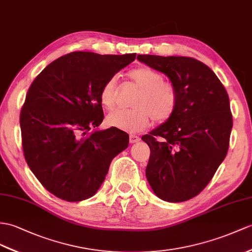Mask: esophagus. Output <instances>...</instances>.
Instances as JSON below:
<instances>
[{"label":"esophagus","mask_w":252,"mask_h":252,"mask_svg":"<svg viewBox=\"0 0 252 252\" xmlns=\"http://www.w3.org/2000/svg\"><path fill=\"white\" fill-rule=\"evenodd\" d=\"M139 141H140V138L138 136H134V134H130L129 136V142L131 144L137 143V142H139Z\"/></svg>","instance_id":"obj_1"}]
</instances>
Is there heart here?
Wrapping results in <instances>:
<instances>
[{
	"mask_svg": "<svg viewBox=\"0 0 252 252\" xmlns=\"http://www.w3.org/2000/svg\"><path fill=\"white\" fill-rule=\"evenodd\" d=\"M129 78L141 89L131 110H118L107 118L109 126L127 131L142 130L151 118L156 123L168 121L177 107V93L172 84L163 81L159 71L140 66L129 72ZM99 99L101 106L113 110L118 99V78L111 77L103 83Z\"/></svg>",
	"mask_w": 252,
	"mask_h": 252,
	"instance_id": "b5f03b06",
	"label": "heart"
}]
</instances>
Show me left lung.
<instances>
[{
    "label": "left lung",
    "instance_id": "obj_1",
    "mask_svg": "<svg viewBox=\"0 0 252 252\" xmlns=\"http://www.w3.org/2000/svg\"><path fill=\"white\" fill-rule=\"evenodd\" d=\"M137 59L164 73L177 93L174 114L142 137L151 150L147 182L163 201L192 199L228 153L233 126L228 93L210 67L195 59L149 54Z\"/></svg>",
    "mask_w": 252,
    "mask_h": 252
}]
</instances>
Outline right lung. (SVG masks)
I'll return each instance as SVG.
<instances>
[{"label": "right lung", "instance_id": "add662e5", "mask_svg": "<svg viewBox=\"0 0 252 252\" xmlns=\"http://www.w3.org/2000/svg\"><path fill=\"white\" fill-rule=\"evenodd\" d=\"M136 55L71 52L49 64L31 84L20 113L24 158L55 197L68 202L93 197L112 159L128 147L125 131L96 127L103 120V83Z\"/></svg>", "mask_w": 252, "mask_h": 252}]
</instances>
